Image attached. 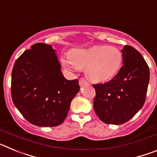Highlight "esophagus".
Wrapping results in <instances>:
<instances>
[{"mask_svg":"<svg viewBox=\"0 0 157 157\" xmlns=\"http://www.w3.org/2000/svg\"><path fill=\"white\" fill-rule=\"evenodd\" d=\"M85 84H87V82L85 78H81L79 79V85L80 86H83L85 85Z\"/></svg>","mask_w":157,"mask_h":157,"instance_id":"1","label":"esophagus"}]
</instances>
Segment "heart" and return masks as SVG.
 Returning a JSON list of instances; mask_svg holds the SVG:
<instances>
[{
  "instance_id": "obj_1",
  "label": "heart",
  "mask_w": 157,
  "mask_h": 157,
  "mask_svg": "<svg viewBox=\"0 0 157 157\" xmlns=\"http://www.w3.org/2000/svg\"><path fill=\"white\" fill-rule=\"evenodd\" d=\"M64 67L71 72L85 68L87 77L95 82L110 80L120 71L123 54L118 48L108 45H94L75 49L61 59Z\"/></svg>"
}]
</instances>
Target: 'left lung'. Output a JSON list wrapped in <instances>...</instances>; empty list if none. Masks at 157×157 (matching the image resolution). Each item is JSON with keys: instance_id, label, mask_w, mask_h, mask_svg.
<instances>
[{"instance_id": "obj_1", "label": "left lung", "mask_w": 157, "mask_h": 157, "mask_svg": "<svg viewBox=\"0 0 157 157\" xmlns=\"http://www.w3.org/2000/svg\"><path fill=\"white\" fill-rule=\"evenodd\" d=\"M123 66L112 80L93 85L94 109L107 124H123L142 108L149 82V69L141 54L130 45L122 49Z\"/></svg>"}]
</instances>
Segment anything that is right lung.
Wrapping results in <instances>:
<instances>
[{
  "label": "right lung",
  "mask_w": 157,
  "mask_h": 157,
  "mask_svg": "<svg viewBox=\"0 0 157 157\" xmlns=\"http://www.w3.org/2000/svg\"><path fill=\"white\" fill-rule=\"evenodd\" d=\"M52 45L36 43L15 62L11 92L15 106L31 124H61L79 91L78 79L67 80Z\"/></svg>",
  "instance_id": "1"
}]
</instances>
